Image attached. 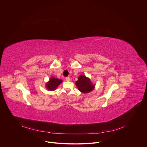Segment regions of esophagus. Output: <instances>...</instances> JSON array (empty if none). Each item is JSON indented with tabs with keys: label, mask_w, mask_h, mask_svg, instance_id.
I'll use <instances>...</instances> for the list:
<instances>
[{
	"label": "esophagus",
	"mask_w": 147,
	"mask_h": 147,
	"mask_svg": "<svg viewBox=\"0 0 147 147\" xmlns=\"http://www.w3.org/2000/svg\"><path fill=\"white\" fill-rule=\"evenodd\" d=\"M65 80H66V81L69 82V81H70V78L69 77H67V78H65Z\"/></svg>",
	"instance_id": "obj_1"
}]
</instances>
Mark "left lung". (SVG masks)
<instances>
[{
    "mask_svg": "<svg viewBox=\"0 0 147 147\" xmlns=\"http://www.w3.org/2000/svg\"><path fill=\"white\" fill-rule=\"evenodd\" d=\"M76 85L79 90L84 93L90 92L94 87V85L91 83L90 80L84 75H81L78 78V81L76 82Z\"/></svg>",
    "mask_w": 147,
    "mask_h": 147,
    "instance_id": "8db88e82",
    "label": "left lung"
}]
</instances>
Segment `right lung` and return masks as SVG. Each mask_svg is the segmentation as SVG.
I'll return each instance as SVG.
<instances>
[{"label":"right lung","instance_id":"add662e5","mask_svg":"<svg viewBox=\"0 0 147 147\" xmlns=\"http://www.w3.org/2000/svg\"><path fill=\"white\" fill-rule=\"evenodd\" d=\"M62 83V80L54 78H51L50 81L46 84V88L49 90H54L58 87V86Z\"/></svg>","mask_w":147,"mask_h":147}]
</instances>
